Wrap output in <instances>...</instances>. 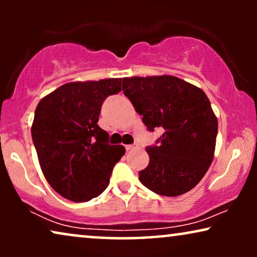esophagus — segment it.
Returning a JSON list of instances; mask_svg holds the SVG:
<instances>
[{
	"mask_svg": "<svg viewBox=\"0 0 257 257\" xmlns=\"http://www.w3.org/2000/svg\"><path fill=\"white\" fill-rule=\"evenodd\" d=\"M138 149V145L137 144H132V145H126V150L127 151H132V150H136Z\"/></svg>",
	"mask_w": 257,
	"mask_h": 257,
	"instance_id": "1",
	"label": "esophagus"
}]
</instances>
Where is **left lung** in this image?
<instances>
[{
    "label": "left lung",
    "instance_id": "left-lung-1",
    "mask_svg": "<svg viewBox=\"0 0 257 257\" xmlns=\"http://www.w3.org/2000/svg\"><path fill=\"white\" fill-rule=\"evenodd\" d=\"M122 91L147 130L163 131L158 145L146 149L150 163L139 172L140 182L165 196L191 191L215 152L217 118L208 97L200 87L168 75L126 77Z\"/></svg>",
    "mask_w": 257,
    "mask_h": 257
}]
</instances>
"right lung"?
<instances>
[{
  "label": "right lung",
  "mask_w": 257,
  "mask_h": 257,
  "mask_svg": "<svg viewBox=\"0 0 257 257\" xmlns=\"http://www.w3.org/2000/svg\"><path fill=\"white\" fill-rule=\"evenodd\" d=\"M120 90L121 78L71 82L38 103L33 142L45 179L63 198L89 201L110 184L125 147L110 145L97 122L105 98Z\"/></svg>",
  "instance_id": "obj_1"
}]
</instances>
